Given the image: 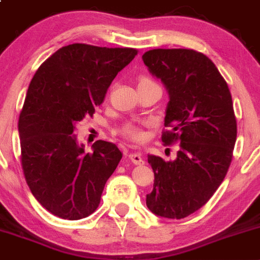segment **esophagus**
<instances>
[{
    "mask_svg": "<svg viewBox=\"0 0 260 260\" xmlns=\"http://www.w3.org/2000/svg\"><path fill=\"white\" fill-rule=\"evenodd\" d=\"M129 158H131V161H132L135 165H143V164H145V161H143V157H142V154H141V153H131Z\"/></svg>",
    "mask_w": 260,
    "mask_h": 260,
    "instance_id": "obj_1",
    "label": "esophagus"
}]
</instances>
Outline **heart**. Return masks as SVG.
I'll return each instance as SVG.
<instances>
[{
	"label": "heart",
	"mask_w": 260,
	"mask_h": 260,
	"mask_svg": "<svg viewBox=\"0 0 260 260\" xmlns=\"http://www.w3.org/2000/svg\"><path fill=\"white\" fill-rule=\"evenodd\" d=\"M148 83H154V81H152L147 77H141L140 79H138V85H143V84H148ZM122 133L125 136V137L133 141H141L145 138V132H143L142 127L136 124V123L133 122L125 123V124L122 127Z\"/></svg>",
	"instance_id": "obj_1"
}]
</instances>
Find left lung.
<instances>
[{"mask_svg":"<svg viewBox=\"0 0 260 260\" xmlns=\"http://www.w3.org/2000/svg\"><path fill=\"white\" fill-rule=\"evenodd\" d=\"M152 75L169 91L162 142L179 143L177 157L148 154L154 172L147 208L183 219L203 208L226 176L237 141V119L226 81L206 55L191 49H153L143 54Z\"/></svg>","mask_w":260,"mask_h":260,"instance_id":"8db88e82","label":"left lung"}]
</instances>
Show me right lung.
I'll return each mask as SVG.
<instances>
[{
  "mask_svg": "<svg viewBox=\"0 0 260 260\" xmlns=\"http://www.w3.org/2000/svg\"><path fill=\"white\" fill-rule=\"evenodd\" d=\"M137 52L72 44L36 70L18 118L21 165L32 195L55 216L79 220L98 208L122 152L96 141L86 153L73 132L103 103L112 81Z\"/></svg>",
  "mask_w": 260,
  "mask_h": 260,
  "instance_id": "1",
  "label": "right lung"
}]
</instances>
